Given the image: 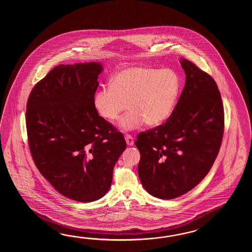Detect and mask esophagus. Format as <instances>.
Listing matches in <instances>:
<instances>
[{
  "label": "esophagus",
  "mask_w": 252,
  "mask_h": 252,
  "mask_svg": "<svg viewBox=\"0 0 252 252\" xmlns=\"http://www.w3.org/2000/svg\"><path fill=\"white\" fill-rule=\"evenodd\" d=\"M125 140H126V143H127L128 146H133V138H132L130 135H126V136H125Z\"/></svg>",
  "instance_id": "esophagus-1"
}]
</instances>
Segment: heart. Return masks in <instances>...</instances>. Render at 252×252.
<instances>
[{"label": "heart", "mask_w": 252, "mask_h": 252, "mask_svg": "<svg viewBox=\"0 0 252 252\" xmlns=\"http://www.w3.org/2000/svg\"><path fill=\"white\" fill-rule=\"evenodd\" d=\"M180 91V79L171 69H157L134 65L119 71L94 97V105L102 118L119 121L124 132L132 131L146 124L157 127L171 115Z\"/></svg>", "instance_id": "obj_1"}]
</instances>
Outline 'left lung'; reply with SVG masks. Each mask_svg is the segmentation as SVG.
Segmentation results:
<instances>
[{
    "label": "left lung",
    "mask_w": 252,
    "mask_h": 252,
    "mask_svg": "<svg viewBox=\"0 0 252 252\" xmlns=\"http://www.w3.org/2000/svg\"><path fill=\"white\" fill-rule=\"evenodd\" d=\"M182 94L166 123L138 135L139 179L148 193L177 198L208 174L219 152L224 127L221 98L215 81L187 59Z\"/></svg>",
    "instance_id": "8db88e82"
}]
</instances>
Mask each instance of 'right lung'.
<instances>
[{"label":"right lung","mask_w":252,"mask_h":252,"mask_svg":"<svg viewBox=\"0 0 252 252\" xmlns=\"http://www.w3.org/2000/svg\"><path fill=\"white\" fill-rule=\"evenodd\" d=\"M99 62L59 64L34 86L26 111L30 150L48 182L67 198H102L126 149L123 134L99 116L94 97Z\"/></svg>","instance_id":"add662e5"}]
</instances>
